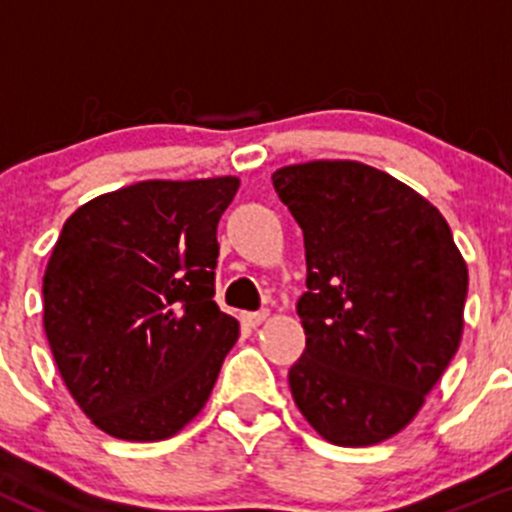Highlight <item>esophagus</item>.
<instances>
[{"mask_svg": "<svg viewBox=\"0 0 512 512\" xmlns=\"http://www.w3.org/2000/svg\"><path fill=\"white\" fill-rule=\"evenodd\" d=\"M265 319H267V309H262V312H245V314H242V322H245L247 327H260Z\"/></svg>", "mask_w": 512, "mask_h": 512, "instance_id": "34e87169", "label": "esophagus"}]
</instances>
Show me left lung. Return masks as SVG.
I'll return each instance as SVG.
<instances>
[{
  "label": "left lung",
  "mask_w": 512,
  "mask_h": 512,
  "mask_svg": "<svg viewBox=\"0 0 512 512\" xmlns=\"http://www.w3.org/2000/svg\"><path fill=\"white\" fill-rule=\"evenodd\" d=\"M272 183L307 252L294 404L329 443L374 446L414 421L458 352L466 260L446 218L384 170L312 160Z\"/></svg>",
  "instance_id": "8db88e82"
}]
</instances>
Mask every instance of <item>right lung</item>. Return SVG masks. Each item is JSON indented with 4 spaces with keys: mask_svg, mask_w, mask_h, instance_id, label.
Instances as JSON below:
<instances>
[{
    "mask_svg": "<svg viewBox=\"0 0 512 512\" xmlns=\"http://www.w3.org/2000/svg\"><path fill=\"white\" fill-rule=\"evenodd\" d=\"M240 180H143L81 205L44 272L56 369L94 426L163 441L203 411L240 324L215 304Z\"/></svg>",
    "mask_w": 512,
    "mask_h": 512,
    "instance_id": "obj_1",
    "label": "right lung"
}]
</instances>
